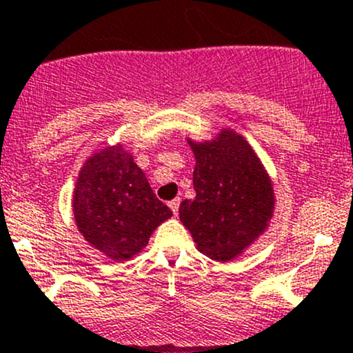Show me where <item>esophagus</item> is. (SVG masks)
I'll use <instances>...</instances> for the list:
<instances>
[{
	"mask_svg": "<svg viewBox=\"0 0 353 353\" xmlns=\"http://www.w3.org/2000/svg\"><path fill=\"white\" fill-rule=\"evenodd\" d=\"M179 203H181L179 198H176V199H172V201H169V208H170V210H172L174 214L179 213Z\"/></svg>",
	"mask_w": 353,
	"mask_h": 353,
	"instance_id": "34e87169",
	"label": "esophagus"
}]
</instances>
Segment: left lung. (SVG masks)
<instances>
[{
    "label": "left lung",
    "mask_w": 353,
    "mask_h": 353,
    "mask_svg": "<svg viewBox=\"0 0 353 353\" xmlns=\"http://www.w3.org/2000/svg\"><path fill=\"white\" fill-rule=\"evenodd\" d=\"M188 143L196 159V198L181 203L179 218L201 254L228 262L265 232L276 205L272 181L254 148L233 130Z\"/></svg>",
    "instance_id": "left-lung-1"
}]
</instances>
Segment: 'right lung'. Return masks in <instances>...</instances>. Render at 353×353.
<instances>
[{"label":"right lung","instance_id":"1","mask_svg":"<svg viewBox=\"0 0 353 353\" xmlns=\"http://www.w3.org/2000/svg\"><path fill=\"white\" fill-rule=\"evenodd\" d=\"M72 213L84 240L111 261L140 254L154 230L172 216L121 143L101 148L81 167Z\"/></svg>","mask_w":353,"mask_h":353}]
</instances>
